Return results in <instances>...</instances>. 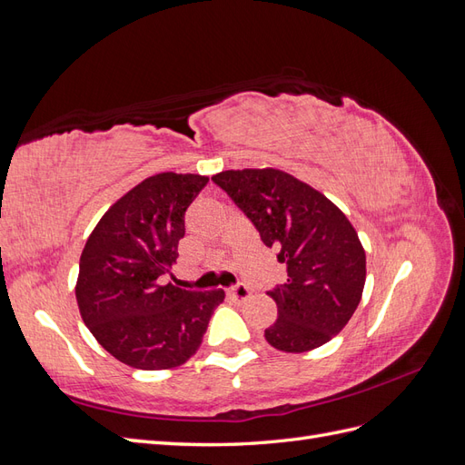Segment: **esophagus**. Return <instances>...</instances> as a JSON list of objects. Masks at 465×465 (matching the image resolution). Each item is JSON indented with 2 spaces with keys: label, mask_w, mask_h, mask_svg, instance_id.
<instances>
[{
  "label": "esophagus",
  "mask_w": 465,
  "mask_h": 465,
  "mask_svg": "<svg viewBox=\"0 0 465 465\" xmlns=\"http://www.w3.org/2000/svg\"><path fill=\"white\" fill-rule=\"evenodd\" d=\"M229 294L234 301H246L250 297V289L246 285H234L229 289Z\"/></svg>",
  "instance_id": "34e87169"
}]
</instances>
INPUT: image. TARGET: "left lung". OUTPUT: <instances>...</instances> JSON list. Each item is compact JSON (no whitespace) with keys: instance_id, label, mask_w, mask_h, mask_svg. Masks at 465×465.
<instances>
[{"instance_id":"left-lung-1","label":"left lung","mask_w":465,"mask_h":465,"mask_svg":"<svg viewBox=\"0 0 465 465\" xmlns=\"http://www.w3.org/2000/svg\"><path fill=\"white\" fill-rule=\"evenodd\" d=\"M267 248L279 250L287 281L267 294L277 320L265 340L285 353H306L340 333L355 314L367 256L343 211L306 182L279 168H242L213 176Z\"/></svg>"}]
</instances>
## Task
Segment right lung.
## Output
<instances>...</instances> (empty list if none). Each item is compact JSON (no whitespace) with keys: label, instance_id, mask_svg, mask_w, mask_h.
Listing matches in <instances>:
<instances>
[{"label":"right lung","instance_id":"obj_1","mask_svg":"<svg viewBox=\"0 0 465 465\" xmlns=\"http://www.w3.org/2000/svg\"><path fill=\"white\" fill-rule=\"evenodd\" d=\"M202 174L159 173L108 207L81 252L75 297L94 340L139 371L184 364L202 345L223 289L186 291L163 277L178 258Z\"/></svg>","mask_w":465,"mask_h":465}]
</instances>
